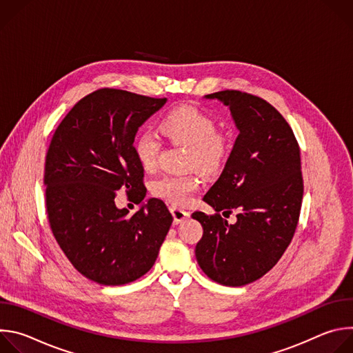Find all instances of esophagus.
<instances>
[{"label":"esophagus","instance_id":"esophagus-1","mask_svg":"<svg viewBox=\"0 0 353 353\" xmlns=\"http://www.w3.org/2000/svg\"><path fill=\"white\" fill-rule=\"evenodd\" d=\"M170 212H172V215H173V219H174V223H176V225L184 222V221L190 216V212H187V211L183 210V208H177V207H172V208H170Z\"/></svg>","mask_w":353,"mask_h":353}]
</instances>
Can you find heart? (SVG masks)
Masks as SVG:
<instances>
[{"label":"heart","instance_id":"obj_1","mask_svg":"<svg viewBox=\"0 0 353 353\" xmlns=\"http://www.w3.org/2000/svg\"><path fill=\"white\" fill-rule=\"evenodd\" d=\"M161 132L174 143L188 146L185 168H196L204 174L222 169L229 157V141L218 132L216 121L203 110L181 106L170 110L159 123ZM159 141L155 135L143 132L134 141V155L141 169L152 172L159 154ZM199 177L194 173L169 174L152 183L155 196L172 205L188 204L199 188Z\"/></svg>","mask_w":353,"mask_h":353}]
</instances>
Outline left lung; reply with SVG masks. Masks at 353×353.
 <instances>
[{"instance_id": "obj_1", "label": "left lung", "mask_w": 353, "mask_h": 353, "mask_svg": "<svg viewBox=\"0 0 353 353\" xmlns=\"http://www.w3.org/2000/svg\"><path fill=\"white\" fill-rule=\"evenodd\" d=\"M232 114L239 135L223 172L204 195L215 215L194 212L204 233L195 245L196 263L212 281L243 286L265 275L294 234L303 177L292 128L264 99L240 90L205 94ZM238 211L229 225L219 212Z\"/></svg>"}]
</instances>
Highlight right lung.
<instances>
[{
    "instance_id": "obj_1",
    "label": "right lung",
    "mask_w": 353,
    "mask_h": 353,
    "mask_svg": "<svg viewBox=\"0 0 353 353\" xmlns=\"http://www.w3.org/2000/svg\"><path fill=\"white\" fill-rule=\"evenodd\" d=\"M166 102L99 89L70 110L50 142L44 166L50 228L75 270L100 285L145 275L172 226L163 201H143V170L134 155L138 128ZM120 188L141 205L131 217L115 207Z\"/></svg>"
}]
</instances>
